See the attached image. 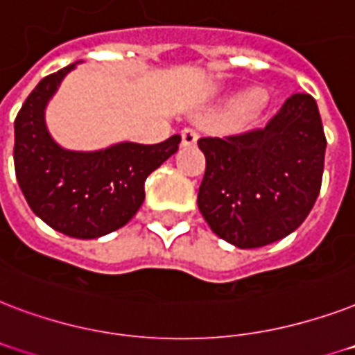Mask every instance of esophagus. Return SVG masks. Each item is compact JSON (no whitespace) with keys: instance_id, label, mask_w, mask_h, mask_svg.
<instances>
[{"instance_id":"1","label":"esophagus","mask_w":355,"mask_h":355,"mask_svg":"<svg viewBox=\"0 0 355 355\" xmlns=\"http://www.w3.org/2000/svg\"><path fill=\"white\" fill-rule=\"evenodd\" d=\"M181 139H183V146H194L198 140V133L194 129H183L181 131Z\"/></svg>"}]
</instances>
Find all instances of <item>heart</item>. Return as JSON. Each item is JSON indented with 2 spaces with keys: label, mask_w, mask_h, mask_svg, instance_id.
<instances>
[{
  "label": "heart",
  "mask_w": 355,
  "mask_h": 355,
  "mask_svg": "<svg viewBox=\"0 0 355 355\" xmlns=\"http://www.w3.org/2000/svg\"><path fill=\"white\" fill-rule=\"evenodd\" d=\"M263 103H265V100L261 98L257 90H246V92L233 96L232 100L227 101V107L235 111L233 116L237 122H250L259 114Z\"/></svg>",
  "instance_id": "obj_1"
}]
</instances>
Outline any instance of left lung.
I'll return each mask as SVG.
<instances>
[{"label":"left lung","mask_w":355,"mask_h":355,"mask_svg":"<svg viewBox=\"0 0 355 355\" xmlns=\"http://www.w3.org/2000/svg\"><path fill=\"white\" fill-rule=\"evenodd\" d=\"M198 209L218 237L259 248L287 237L315 205L326 137L315 98L293 94L263 129L203 137Z\"/></svg>","instance_id":"obj_1"}]
</instances>
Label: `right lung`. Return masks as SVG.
<instances>
[{"label": "right lung", "instance_id": "add662e5", "mask_svg": "<svg viewBox=\"0 0 355 355\" xmlns=\"http://www.w3.org/2000/svg\"><path fill=\"white\" fill-rule=\"evenodd\" d=\"M76 64L44 78L27 96L15 120V170L38 218L68 237L98 239L133 218L144 202V181L178 152L181 137L161 144L120 142L98 152L60 148L44 112Z\"/></svg>", "mask_w": 355, "mask_h": 355}]
</instances>
